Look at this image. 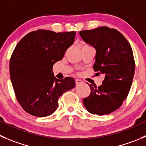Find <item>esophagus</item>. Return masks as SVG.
I'll list each match as a JSON object with an SVG mask.
<instances>
[{"label": "esophagus", "mask_w": 146, "mask_h": 146, "mask_svg": "<svg viewBox=\"0 0 146 146\" xmlns=\"http://www.w3.org/2000/svg\"><path fill=\"white\" fill-rule=\"evenodd\" d=\"M81 83H83V81H82L81 80H80V79H76V84L77 85H80L81 84Z\"/></svg>", "instance_id": "1"}]
</instances>
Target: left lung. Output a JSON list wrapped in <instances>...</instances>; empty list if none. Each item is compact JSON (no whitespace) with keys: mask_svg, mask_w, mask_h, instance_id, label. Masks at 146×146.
<instances>
[{"mask_svg":"<svg viewBox=\"0 0 146 146\" xmlns=\"http://www.w3.org/2000/svg\"><path fill=\"white\" fill-rule=\"evenodd\" d=\"M80 37L96 50L93 69L105 78L99 87L90 84L91 92L83 100L89 113L102 115L121 107L128 96L135 73L133 50L123 35L103 26L79 32Z\"/></svg>","mask_w":146,"mask_h":146,"instance_id":"obj_1","label":"left lung"}]
</instances>
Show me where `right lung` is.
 Returning <instances> with one entry per match:
<instances>
[{"instance_id":"obj_1","label":"right lung","mask_w":146,"mask_h":146,"mask_svg":"<svg viewBox=\"0 0 146 146\" xmlns=\"http://www.w3.org/2000/svg\"><path fill=\"white\" fill-rule=\"evenodd\" d=\"M76 32L38 30L25 35L10 60V76L18 103L31 115L46 117L58 106L59 97L76 86L73 78L57 79L53 66L74 42Z\"/></svg>"}]
</instances>
